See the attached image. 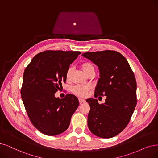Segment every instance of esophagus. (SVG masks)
Segmentation results:
<instances>
[{
	"instance_id": "obj_1",
	"label": "esophagus",
	"mask_w": 158,
	"mask_h": 158,
	"mask_svg": "<svg viewBox=\"0 0 158 158\" xmlns=\"http://www.w3.org/2000/svg\"><path fill=\"white\" fill-rule=\"evenodd\" d=\"M85 102V100H84V99H81V98H79V102L80 104H82V103H84Z\"/></svg>"
}]
</instances>
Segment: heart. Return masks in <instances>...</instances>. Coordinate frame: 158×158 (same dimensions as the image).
<instances>
[{
  "label": "heart",
  "instance_id": "b5f03b06",
  "mask_svg": "<svg viewBox=\"0 0 158 158\" xmlns=\"http://www.w3.org/2000/svg\"><path fill=\"white\" fill-rule=\"evenodd\" d=\"M81 69H82L83 71L86 74L88 72H89L91 70H92V69H94L93 65L90 62H84L83 64L81 65ZM71 72H72V69L71 67L69 68L66 73V77L67 80L70 78ZM90 89H91V87L89 85H77L73 87L72 91L74 94H77V95L81 97H84L86 96V94H87L88 91L90 90Z\"/></svg>",
  "mask_w": 158,
  "mask_h": 158
}]
</instances>
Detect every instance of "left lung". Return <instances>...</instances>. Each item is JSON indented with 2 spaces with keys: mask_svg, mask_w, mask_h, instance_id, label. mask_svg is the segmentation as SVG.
Instances as JSON below:
<instances>
[{
  "mask_svg": "<svg viewBox=\"0 0 158 158\" xmlns=\"http://www.w3.org/2000/svg\"><path fill=\"white\" fill-rule=\"evenodd\" d=\"M82 56L92 61L99 70L94 97L106 96L100 104L88 98L90 106L87 125L92 133L102 138H111L126 128L137 104V84L127 59L114 50L85 52Z\"/></svg>",
  "mask_w": 158,
  "mask_h": 158,
  "instance_id": "left-lung-1",
  "label": "left lung"
}]
</instances>
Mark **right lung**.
Here are the masks:
<instances>
[{
  "instance_id": "right-lung-1",
  "label": "right lung",
  "mask_w": 158,
  "mask_h": 158,
  "mask_svg": "<svg viewBox=\"0 0 158 158\" xmlns=\"http://www.w3.org/2000/svg\"><path fill=\"white\" fill-rule=\"evenodd\" d=\"M81 52L47 50L35 55L25 69L21 97L31 123L43 134L59 135L69 127L71 118L79 106L78 98L67 94L64 98L55 97L70 64Z\"/></svg>"
}]
</instances>
